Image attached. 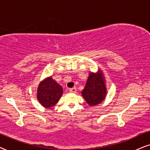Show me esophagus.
<instances>
[{
  "label": "esophagus",
  "mask_w": 150,
  "mask_h": 150,
  "mask_svg": "<svg viewBox=\"0 0 150 150\" xmlns=\"http://www.w3.org/2000/svg\"><path fill=\"white\" fill-rule=\"evenodd\" d=\"M69 91L71 92V93H75L77 91L76 88H72L69 89Z\"/></svg>",
  "instance_id": "1"
}]
</instances>
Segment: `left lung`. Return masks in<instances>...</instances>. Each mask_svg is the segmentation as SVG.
Returning <instances> with one entry per match:
<instances>
[{
  "label": "left lung",
  "mask_w": 150,
  "mask_h": 150,
  "mask_svg": "<svg viewBox=\"0 0 150 150\" xmlns=\"http://www.w3.org/2000/svg\"><path fill=\"white\" fill-rule=\"evenodd\" d=\"M104 77L101 71L98 73H91L81 95L90 105H96L105 99L106 88L104 83Z\"/></svg>",
  "instance_id": "1"
}]
</instances>
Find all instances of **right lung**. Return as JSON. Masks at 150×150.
<instances>
[{"instance_id":"1","label":"right lung","mask_w":150,"mask_h":150,"mask_svg":"<svg viewBox=\"0 0 150 150\" xmlns=\"http://www.w3.org/2000/svg\"><path fill=\"white\" fill-rule=\"evenodd\" d=\"M62 93V88L51 77L40 83L37 97L42 105L50 108L57 103Z\"/></svg>"}]
</instances>
